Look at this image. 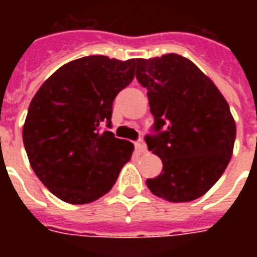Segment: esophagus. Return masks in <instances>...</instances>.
Instances as JSON below:
<instances>
[{
  "label": "esophagus",
  "instance_id": "34e87169",
  "mask_svg": "<svg viewBox=\"0 0 257 257\" xmlns=\"http://www.w3.org/2000/svg\"><path fill=\"white\" fill-rule=\"evenodd\" d=\"M135 147H136V149L139 152H147V145H145L144 140H141V139L135 143Z\"/></svg>",
  "mask_w": 257,
  "mask_h": 257
}]
</instances>
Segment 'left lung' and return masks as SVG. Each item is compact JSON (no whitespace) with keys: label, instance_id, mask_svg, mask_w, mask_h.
Returning a JSON list of instances; mask_svg holds the SVG:
<instances>
[{"label":"left lung","instance_id":"8db88e82","mask_svg":"<svg viewBox=\"0 0 257 257\" xmlns=\"http://www.w3.org/2000/svg\"><path fill=\"white\" fill-rule=\"evenodd\" d=\"M136 78L148 90L155 117V133L145 143L163 161V172L147 185L172 203L199 199L221 177L233 152L236 124L227 100L180 54L137 58Z\"/></svg>","mask_w":257,"mask_h":257}]
</instances>
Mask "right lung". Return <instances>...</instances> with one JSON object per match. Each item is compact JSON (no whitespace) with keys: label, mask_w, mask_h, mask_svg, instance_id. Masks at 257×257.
I'll return each mask as SVG.
<instances>
[{"label":"right lung","mask_w":257,"mask_h":257,"mask_svg":"<svg viewBox=\"0 0 257 257\" xmlns=\"http://www.w3.org/2000/svg\"><path fill=\"white\" fill-rule=\"evenodd\" d=\"M135 60L88 56L62 65L34 94L22 140L34 173L58 199L88 204L108 193L133 144L110 131L112 105L135 77Z\"/></svg>","instance_id":"1"}]
</instances>
